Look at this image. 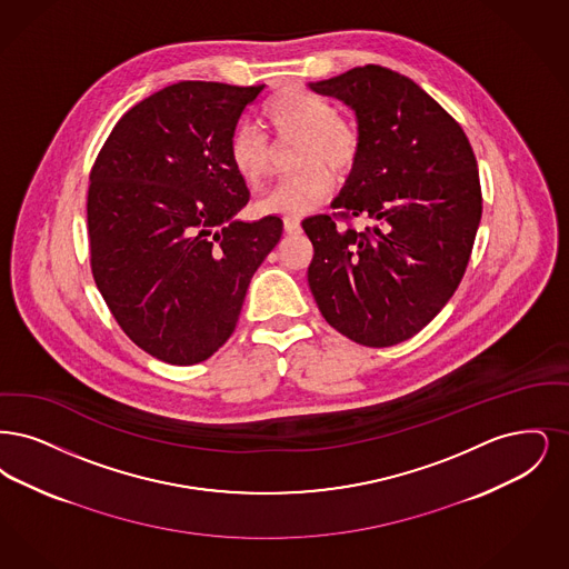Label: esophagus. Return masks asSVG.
<instances>
[{"instance_id":"34e87169","label":"esophagus","mask_w":569,"mask_h":569,"mask_svg":"<svg viewBox=\"0 0 569 569\" xmlns=\"http://www.w3.org/2000/svg\"><path fill=\"white\" fill-rule=\"evenodd\" d=\"M284 231L289 233V236H296L301 231V224H299V219H291V217H287L284 219Z\"/></svg>"}]
</instances>
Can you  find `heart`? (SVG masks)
I'll list each match as a JSON object with an SVG mask.
<instances>
[{
  "mask_svg": "<svg viewBox=\"0 0 569 569\" xmlns=\"http://www.w3.org/2000/svg\"><path fill=\"white\" fill-rule=\"evenodd\" d=\"M263 123L278 142L299 140L293 178L257 203L259 214L303 217L319 208L333 189V172L348 173L359 161L361 133L357 124L338 117L329 101L299 87H282L268 99ZM229 163L252 191H259L272 176V149L252 129L240 127L229 140Z\"/></svg>",
  "mask_w": 569,
  "mask_h": 569,
  "instance_id": "obj_1",
  "label": "heart"
}]
</instances>
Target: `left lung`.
<instances>
[{
    "mask_svg": "<svg viewBox=\"0 0 569 569\" xmlns=\"http://www.w3.org/2000/svg\"><path fill=\"white\" fill-rule=\"evenodd\" d=\"M310 89L357 117L359 161L331 208L371 224L338 227L329 214L301 222L315 247L308 284L342 336L393 347L445 308L466 273L482 217L476 157L461 124L389 68H352Z\"/></svg>",
    "mask_w": 569,
    "mask_h": 569,
    "instance_id": "left-lung-1",
    "label": "left lung"
}]
</instances>
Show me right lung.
Returning a JSON list of instances; mask_svg holds the SVG:
<instances>
[{
	"label": "right lung",
	"instance_id": "1",
	"mask_svg": "<svg viewBox=\"0 0 569 569\" xmlns=\"http://www.w3.org/2000/svg\"><path fill=\"white\" fill-rule=\"evenodd\" d=\"M263 87L170 84L124 112L93 163V278L129 340L159 361L212 357L280 242L278 217L236 219L250 193L229 163V140Z\"/></svg>",
	"mask_w": 569,
	"mask_h": 569
}]
</instances>
